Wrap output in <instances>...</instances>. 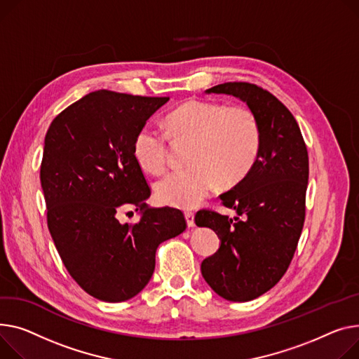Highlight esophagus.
I'll list each match as a JSON object with an SVG mask.
<instances>
[{
	"label": "esophagus",
	"mask_w": 359,
	"mask_h": 359,
	"mask_svg": "<svg viewBox=\"0 0 359 359\" xmlns=\"http://www.w3.org/2000/svg\"><path fill=\"white\" fill-rule=\"evenodd\" d=\"M184 218H186V222H187L189 228L195 226V213L194 212H186L184 213Z\"/></svg>",
	"instance_id": "1"
}]
</instances>
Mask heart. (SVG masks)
<instances>
[{
    "mask_svg": "<svg viewBox=\"0 0 359 359\" xmlns=\"http://www.w3.org/2000/svg\"><path fill=\"white\" fill-rule=\"evenodd\" d=\"M173 141L192 142L190 169L172 172L156 184L157 199L173 208L198 206L217 186L241 182L261 150V126L255 112L244 105L189 100L164 119ZM133 153L142 170L160 175L167 164V137L151 126L138 130Z\"/></svg>",
    "mask_w": 359,
    "mask_h": 359,
    "instance_id": "obj_1",
    "label": "heart"
}]
</instances>
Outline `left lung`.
<instances>
[{
    "mask_svg": "<svg viewBox=\"0 0 359 359\" xmlns=\"http://www.w3.org/2000/svg\"><path fill=\"white\" fill-rule=\"evenodd\" d=\"M206 92L247 102L261 126V150L252 170L219 196L238 217L209 209L195 217L198 226L221 238L219 250L202 261L205 281L226 300L248 302L274 287L293 259L306 215L307 149L294 116L269 90L226 82Z\"/></svg>",
    "mask_w": 359,
    "mask_h": 359,
    "instance_id": "8db88e82",
    "label": "left lung"
}]
</instances>
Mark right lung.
Segmentation results:
<instances>
[{
	"label": "right lung",
	"mask_w": 359,
	"mask_h": 359,
	"mask_svg": "<svg viewBox=\"0 0 359 359\" xmlns=\"http://www.w3.org/2000/svg\"><path fill=\"white\" fill-rule=\"evenodd\" d=\"M167 101L95 90L63 109L44 138L47 226L72 278L102 302L137 296L153 276L157 247L186 229L182 210L147 206L151 190L133 153L135 134ZM131 208L140 221L119 223Z\"/></svg>",
	"instance_id": "obj_1"
}]
</instances>
